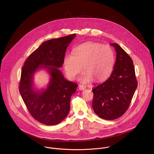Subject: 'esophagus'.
<instances>
[{"label":"esophagus","mask_w":154,"mask_h":154,"mask_svg":"<svg viewBox=\"0 0 154 154\" xmlns=\"http://www.w3.org/2000/svg\"><path fill=\"white\" fill-rule=\"evenodd\" d=\"M79 88L80 90L82 91V90H85V89H86V86H85L84 85H79Z\"/></svg>","instance_id":"obj_1"}]
</instances>
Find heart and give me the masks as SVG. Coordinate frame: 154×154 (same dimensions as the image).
<instances>
[{
  "label": "heart",
  "mask_w": 154,
  "mask_h": 154,
  "mask_svg": "<svg viewBox=\"0 0 154 154\" xmlns=\"http://www.w3.org/2000/svg\"><path fill=\"white\" fill-rule=\"evenodd\" d=\"M115 56L110 47L89 42L78 45L73 54H67L63 60V68L66 75L74 79L82 68L85 71L79 80L83 83L93 79L101 82L107 79L113 70Z\"/></svg>",
  "instance_id": "heart-1"
}]
</instances>
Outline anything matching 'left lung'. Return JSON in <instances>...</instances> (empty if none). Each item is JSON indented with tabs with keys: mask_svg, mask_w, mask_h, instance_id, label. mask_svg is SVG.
Listing matches in <instances>:
<instances>
[{
	"mask_svg": "<svg viewBox=\"0 0 154 154\" xmlns=\"http://www.w3.org/2000/svg\"><path fill=\"white\" fill-rule=\"evenodd\" d=\"M116 59L110 77L92 89V107L100 118L113 120L122 116L128 109L137 87L132 59L116 43Z\"/></svg>",
	"mask_w": 154,
	"mask_h": 154,
	"instance_id": "obj_1",
	"label": "left lung"
}]
</instances>
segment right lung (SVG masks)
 Here are the masks:
<instances>
[{"label": "right lung", "instance_id": "obj_1", "mask_svg": "<svg viewBox=\"0 0 154 154\" xmlns=\"http://www.w3.org/2000/svg\"><path fill=\"white\" fill-rule=\"evenodd\" d=\"M75 36L71 34L43 42L27 57L22 68L20 95L31 116L43 124H58L69 112L71 97L78 85L66 80L59 68L63 63L67 47ZM39 68L46 69L51 78L45 90L35 91L32 77Z\"/></svg>", "mask_w": 154, "mask_h": 154}]
</instances>
